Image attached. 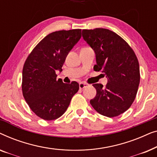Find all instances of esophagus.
Wrapping results in <instances>:
<instances>
[{"mask_svg":"<svg viewBox=\"0 0 157 157\" xmlns=\"http://www.w3.org/2000/svg\"><path fill=\"white\" fill-rule=\"evenodd\" d=\"M88 86H89V84L86 83H83V82H81L79 83V88H80V89H84V88L87 87Z\"/></svg>","mask_w":157,"mask_h":157,"instance_id":"obj_1","label":"esophagus"}]
</instances>
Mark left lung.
I'll return each mask as SVG.
<instances>
[{"instance_id": "obj_1", "label": "left lung", "mask_w": 157, "mask_h": 157, "mask_svg": "<svg viewBox=\"0 0 157 157\" xmlns=\"http://www.w3.org/2000/svg\"><path fill=\"white\" fill-rule=\"evenodd\" d=\"M82 36L96 53L95 71L104 73L108 83L93 86V108L107 117H117L130 108L140 82L138 59L129 45L114 32L106 29H83Z\"/></svg>"}]
</instances>
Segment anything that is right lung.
Listing matches in <instances>:
<instances>
[{"label": "right lung", "mask_w": 157, "mask_h": 157, "mask_svg": "<svg viewBox=\"0 0 157 157\" xmlns=\"http://www.w3.org/2000/svg\"><path fill=\"white\" fill-rule=\"evenodd\" d=\"M81 37V29L53 32L36 45L23 68L22 92L36 116L47 121L65 113L79 89L76 81L64 83L56 79V71H62L68 53Z\"/></svg>", "instance_id": "add662e5"}]
</instances>
